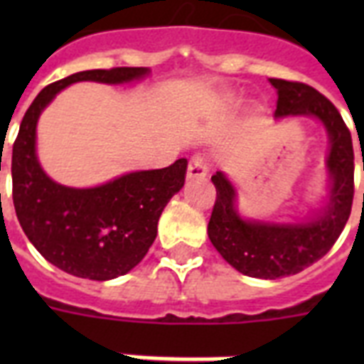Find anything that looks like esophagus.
I'll list each match as a JSON object with an SVG mask.
<instances>
[{
  "label": "esophagus",
  "instance_id": "1",
  "mask_svg": "<svg viewBox=\"0 0 364 364\" xmlns=\"http://www.w3.org/2000/svg\"><path fill=\"white\" fill-rule=\"evenodd\" d=\"M208 176V166H205L204 159L196 154L188 162V168H187V177L188 179H202V177Z\"/></svg>",
  "mask_w": 364,
  "mask_h": 364
}]
</instances>
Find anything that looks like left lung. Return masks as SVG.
<instances>
[{
	"instance_id": "8db88e82",
	"label": "left lung",
	"mask_w": 364,
	"mask_h": 364,
	"mask_svg": "<svg viewBox=\"0 0 364 364\" xmlns=\"http://www.w3.org/2000/svg\"><path fill=\"white\" fill-rule=\"evenodd\" d=\"M270 85L277 92L276 119L311 117L327 132L328 187L321 208L304 219L259 221L240 213L238 191L227 173L211 177L217 200L208 236L228 264L259 279L293 276L327 255L344 230L353 202V143L338 109L304 82L270 79Z\"/></svg>"
}]
</instances>
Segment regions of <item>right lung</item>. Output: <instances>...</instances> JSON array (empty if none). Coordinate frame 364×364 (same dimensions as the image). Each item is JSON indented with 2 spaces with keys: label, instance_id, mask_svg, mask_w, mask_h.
<instances>
[{
  "label": "right lung",
  "instance_id": "add662e5",
  "mask_svg": "<svg viewBox=\"0 0 364 364\" xmlns=\"http://www.w3.org/2000/svg\"><path fill=\"white\" fill-rule=\"evenodd\" d=\"M149 73V68L73 73L43 88L20 122L11 164L14 211L37 251L71 276L107 282L141 262L156 238L166 204L185 185L187 159L162 170L130 171L98 187H65L39 164L37 121L56 94L73 82L130 85Z\"/></svg>",
  "mask_w": 364,
  "mask_h": 364
}]
</instances>
